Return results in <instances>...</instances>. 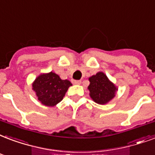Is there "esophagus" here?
Wrapping results in <instances>:
<instances>
[{
  "label": "esophagus",
  "mask_w": 155,
  "mask_h": 155,
  "mask_svg": "<svg viewBox=\"0 0 155 155\" xmlns=\"http://www.w3.org/2000/svg\"><path fill=\"white\" fill-rule=\"evenodd\" d=\"M72 83L74 84H80L81 81L80 80H72Z\"/></svg>",
  "instance_id": "34e87169"
}]
</instances>
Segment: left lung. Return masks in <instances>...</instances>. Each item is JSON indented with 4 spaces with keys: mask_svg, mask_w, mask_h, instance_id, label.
<instances>
[{
    "mask_svg": "<svg viewBox=\"0 0 155 155\" xmlns=\"http://www.w3.org/2000/svg\"><path fill=\"white\" fill-rule=\"evenodd\" d=\"M88 80L90 82L88 87L89 95L96 103L104 105L114 98L118 88L103 72H97Z\"/></svg>",
    "mask_w": 155,
    "mask_h": 155,
    "instance_id": "1",
    "label": "left lung"
}]
</instances>
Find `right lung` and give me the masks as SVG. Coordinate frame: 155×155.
<instances>
[{
  "label": "right lung",
  "instance_id": "add662e5",
  "mask_svg": "<svg viewBox=\"0 0 155 155\" xmlns=\"http://www.w3.org/2000/svg\"><path fill=\"white\" fill-rule=\"evenodd\" d=\"M71 83L62 80L54 72L41 74L32 84V89L41 104L46 106H54L63 99Z\"/></svg>",
  "mask_w": 155,
  "mask_h": 155
}]
</instances>
